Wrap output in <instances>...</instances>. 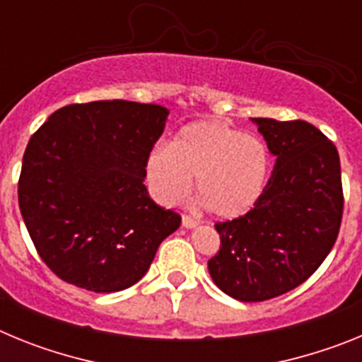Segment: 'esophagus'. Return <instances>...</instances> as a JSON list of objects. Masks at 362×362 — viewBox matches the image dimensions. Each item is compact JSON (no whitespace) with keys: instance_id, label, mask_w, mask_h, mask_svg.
<instances>
[{"instance_id":"obj_1","label":"esophagus","mask_w":362,"mask_h":362,"mask_svg":"<svg viewBox=\"0 0 362 362\" xmlns=\"http://www.w3.org/2000/svg\"><path fill=\"white\" fill-rule=\"evenodd\" d=\"M199 225V221L194 219V217L190 216H183V226L185 228H194V226Z\"/></svg>"}]
</instances>
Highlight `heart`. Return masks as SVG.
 <instances>
[{"label": "heart", "instance_id": "b5f03b06", "mask_svg": "<svg viewBox=\"0 0 362 362\" xmlns=\"http://www.w3.org/2000/svg\"><path fill=\"white\" fill-rule=\"evenodd\" d=\"M268 172L267 145L221 121L188 124L146 161V177L161 203H181L196 179L199 201L221 219L250 212L267 188Z\"/></svg>", "mask_w": 362, "mask_h": 362}]
</instances>
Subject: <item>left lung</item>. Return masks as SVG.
Returning <instances> with one entry per match:
<instances>
[{
    "mask_svg": "<svg viewBox=\"0 0 362 362\" xmlns=\"http://www.w3.org/2000/svg\"><path fill=\"white\" fill-rule=\"evenodd\" d=\"M276 165L250 212L219 221L214 283L243 303L274 299L305 283L334 248L343 219L334 143L306 121L252 117Z\"/></svg>",
    "mask_w": 362,
    "mask_h": 362,
    "instance_id": "1",
    "label": "left lung"
}]
</instances>
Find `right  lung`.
<instances>
[{"label": "right lung", "mask_w": 362, "mask_h": 362, "mask_svg": "<svg viewBox=\"0 0 362 362\" xmlns=\"http://www.w3.org/2000/svg\"><path fill=\"white\" fill-rule=\"evenodd\" d=\"M168 110L112 99L59 108L32 134L19 210L43 263L95 293L129 288L181 216L152 201L146 161Z\"/></svg>", "instance_id": "add662e5"}]
</instances>
